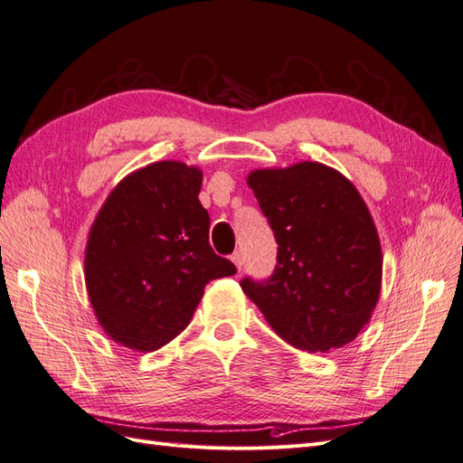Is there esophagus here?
I'll return each instance as SVG.
<instances>
[{
  "instance_id": "esophagus-1",
  "label": "esophagus",
  "mask_w": 463,
  "mask_h": 463,
  "mask_svg": "<svg viewBox=\"0 0 463 463\" xmlns=\"http://www.w3.org/2000/svg\"><path fill=\"white\" fill-rule=\"evenodd\" d=\"M230 259H232V262L237 266V270L243 269V255L240 253V250H235V253H233Z\"/></svg>"
}]
</instances>
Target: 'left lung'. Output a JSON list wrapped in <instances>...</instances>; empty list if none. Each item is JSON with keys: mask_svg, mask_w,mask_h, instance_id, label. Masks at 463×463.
Segmentation results:
<instances>
[{"mask_svg": "<svg viewBox=\"0 0 463 463\" xmlns=\"http://www.w3.org/2000/svg\"><path fill=\"white\" fill-rule=\"evenodd\" d=\"M278 243L266 279L240 286L279 338L328 352L367 325L381 293L383 253L357 189L318 162L257 170L247 179Z\"/></svg>", "mask_w": 463, "mask_h": 463, "instance_id": "1", "label": "left lung"}]
</instances>
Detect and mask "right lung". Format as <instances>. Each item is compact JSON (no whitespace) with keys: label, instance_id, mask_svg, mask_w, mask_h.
<instances>
[{"label":"right lung","instance_id":"1","mask_svg":"<svg viewBox=\"0 0 463 463\" xmlns=\"http://www.w3.org/2000/svg\"><path fill=\"white\" fill-rule=\"evenodd\" d=\"M203 174L156 162L109 193L90 230L85 274L106 334L154 352L184 330L210 279L237 272L208 243L210 216L199 201Z\"/></svg>","mask_w":463,"mask_h":463}]
</instances>
